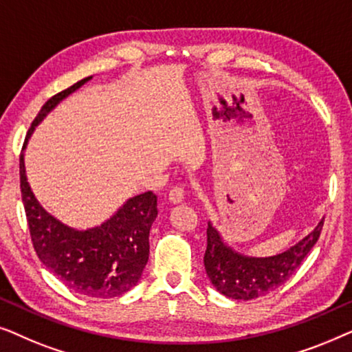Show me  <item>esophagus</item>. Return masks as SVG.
Masks as SVG:
<instances>
[{"label": "esophagus", "mask_w": 352, "mask_h": 352, "mask_svg": "<svg viewBox=\"0 0 352 352\" xmlns=\"http://www.w3.org/2000/svg\"><path fill=\"white\" fill-rule=\"evenodd\" d=\"M184 195H186V189L182 184H176L171 187L170 190V201L171 204H179V201L184 200Z\"/></svg>", "instance_id": "esophagus-1"}]
</instances>
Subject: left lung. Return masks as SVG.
<instances>
[{
	"mask_svg": "<svg viewBox=\"0 0 352 352\" xmlns=\"http://www.w3.org/2000/svg\"><path fill=\"white\" fill-rule=\"evenodd\" d=\"M322 226L324 221L300 243L277 256L248 258L224 245L218 230L208 223L204 256L206 274L211 283L232 300H254L266 295L283 285L295 274L319 240Z\"/></svg>",
	"mask_w": 352,
	"mask_h": 352,
	"instance_id": "1",
	"label": "left lung"
}]
</instances>
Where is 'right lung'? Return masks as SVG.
<instances>
[{
	"instance_id": "obj_1",
	"label": "right lung",
	"mask_w": 352,
	"mask_h": 352,
	"mask_svg": "<svg viewBox=\"0 0 352 352\" xmlns=\"http://www.w3.org/2000/svg\"><path fill=\"white\" fill-rule=\"evenodd\" d=\"M88 78L80 80L46 100L28 129L25 144L33 129L62 99ZM21 166V192L33 248L40 261L72 290L91 298H115L136 285L148 259V232L155 221L157 195L152 190L129 199L112 218L99 228L76 230L46 213L38 204L27 182L23 153Z\"/></svg>"
}]
</instances>
